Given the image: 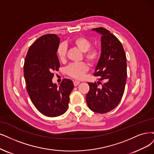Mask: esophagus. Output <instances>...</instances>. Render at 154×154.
I'll return each instance as SVG.
<instances>
[{
  "mask_svg": "<svg viewBox=\"0 0 154 154\" xmlns=\"http://www.w3.org/2000/svg\"><path fill=\"white\" fill-rule=\"evenodd\" d=\"M79 83H80V82H79V81H74V82H73V84H74V86H78V85L79 84Z\"/></svg>",
  "mask_w": 154,
  "mask_h": 154,
  "instance_id": "esophagus-1",
  "label": "esophagus"
}]
</instances>
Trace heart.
Returning <instances> with one entry per match:
<instances>
[{
    "label": "heart",
    "instance_id": "obj_1",
    "mask_svg": "<svg viewBox=\"0 0 154 154\" xmlns=\"http://www.w3.org/2000/svg\"><path fill=\"white\" fill-rule=\"evenodd\" d=\"M72 44L84 53V58L91 64L97 62L100 57V51L97 48L91 46V42L84 37H77L72 41ZM57 54L60 61L66 59V47L64 44H60L57 49ZM88 70V66L84 62L72 63L66 68V73L68 76L75 79H81Z\"/></svg>",
    "mask_w": 154,
    "mask_h": 154
}]
</instances>
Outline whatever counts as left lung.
<instances>
[{
    "label": "left lung",
    "mask_w": 154,
    "mask_h": 154,
    "mask_svg": "<svg viewBox=\"0 0 154 154\" xmlns=\"http://www.w3.org/2000/svg\"><path fill=\"white\" fill-rule=\"evenodd\" d=\"M92 30L101 35V53L94 75L104 83L88 82L86 102L90 110L105 113L115 109L122 99L127 79L126 56L121 42L110 31L102 27Z\"/></svg>",
    "instance_id": "left-lung-1"
}]
</instances>
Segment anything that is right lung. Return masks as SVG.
Instances as JSON below:
<instances>
[{"mask_svg":"<svg viewBox=\"0 0 154 154\" xmlns=\"http://www.w3.org/2000/svg\"><path fill=\"white\" fill-rule=\"evenodd\" d=\"M60 42L56 34L39 37L28 49L23 68L26 91L32 103L42 114L51 117L67 110L74 87L68 79H64L59 87L52 82L53 72L60 66L56 53Z\"/></svg>","mask_w":154,"mask_h":154,"instance_id":"add662e5","label":"right lung"}]
</instances>
